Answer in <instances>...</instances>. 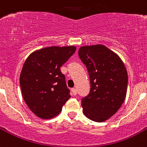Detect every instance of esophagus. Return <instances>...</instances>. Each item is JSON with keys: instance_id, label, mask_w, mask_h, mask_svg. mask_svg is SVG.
Wrapping results in <instances>:
<instances>
[{"instance_id": "obj_1", "label": "esophagus", "mask_w": 147, "mask_h": 147, "mask_svg": "<svg viewBox=\"0 0 147 147\" xmlns=\"http://www.w3.org/2000/svg\"><path fill=\"white\" fill-rule=\"evenodd\" d=\"M71 94H72V95H74V96H76V94H77V90H76V88H72V89H71Z\"/></svg>"}]
</instances>
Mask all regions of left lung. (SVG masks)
Here are the masks:
<instances>
[{
    "label": "left lung",
    "instance_id": "obj_1",
    "mask_svg": "<svg viewBox=\"0 0 147 147\" xmlns=\"http://www.w3.org/2000/svg\"><path fill=\"white\" fill-rule=\"evenodd\" d=\"M78 56L87 67L90 90L82 100L83 113L94 121L113 116L125 101L127 73L120 57L103 45L80 47Z\"/></svg>",
    "mask_w": 147,
    "mask_h": 147
}]
</instances>
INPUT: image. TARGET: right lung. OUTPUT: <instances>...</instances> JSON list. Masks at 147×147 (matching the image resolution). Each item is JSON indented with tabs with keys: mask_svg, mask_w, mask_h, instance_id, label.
I'll return each instance as SVG.
<instances>
[{
	"mask_svg": "<svg viewBox=\"0 0 147 147\" xmlns=\"http://www.w3.org/2000/svg\"><path fill=\"white\" fill-rule=\"evenodd\" d=\"M76 50L74 46L45 47L33 52L24 63L20 78L22 97L40 119L58 115L71 97L60 67Z\"/></svg>",
	"mask_w": 147,
	"mask_h": 147,
	"instance_id": "add662e5",
	"label": "right lung"
}]
</instances>
